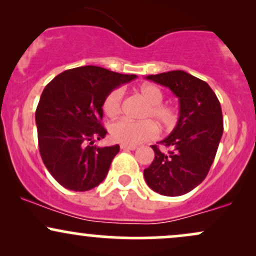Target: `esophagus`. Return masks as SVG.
Returning a JSON list of instances; mask_svg holds the SVG:
<instances>
[{"instance_id":"obj_1","label":"esophagus","mask_w":256,"mask_h":256,"mask_svg":"<svg viewBox=\"0 0 256 256\" xmlns=\"http://www.w3.org/2000/svg\"><path fill=\"white\" fill-rule=\"evenodd\" d=\"M120 148L122 149V150H134V149H137V146H128V144H122L120 146Z\"/></svg>"}]
</instances>
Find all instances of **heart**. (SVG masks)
<instances>
[{"label":"heart","mask_w":256,"mask_h":256,"mask_svg":"<svg viewBox=\"0 0 256 256\" xmlns=\"http://www.w3.org/2000/svg\"><path fill=\"white\" fill-rule=\"evenodd\" d=\"M138 91L143 101L148 104L143 110L142 118L154 119L162 128H172L177 122V110L171 106L161 104L164 100V94L160 88L154 84H143L140 85ZM122 96L124 92L122 89H114L108 92L104 101L106 116L110 118H116L119 116L122 112ZM150 119L140 120V122L120 119L113 122L110 128L112 140L122 144L134 146L152 138L158 134V128Z\"/></svg>","instance_id":"1"}]
</instances>
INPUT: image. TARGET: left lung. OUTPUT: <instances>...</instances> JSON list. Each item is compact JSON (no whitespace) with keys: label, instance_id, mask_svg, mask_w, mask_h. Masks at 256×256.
<instances>
[{"label":"left lung","instance_id":"8db88e82","mask_svg":"<svg viewBox=\"0 0 256 256\" xmlns=\"http://www.w3.org/2000/svg\"><path fill=\"white\" fill-rule=\"evenodd\" d=\"M164 85L179 100L177 125L161 140L171 150L155 152L144 179L152 190L164 196H180L204 182L212 166L224 124L220 102L206 82L184 71H170L146 77Z\"/></svg>","mask_w":256,"mask_h":256}]
</instances>
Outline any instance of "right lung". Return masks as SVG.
<instances>
[{
  "instance_id": "add662e5",
  "label": "right lung",
  "mask_w": 256,
  "mask_h": 256,
  "mask_svg": "<svg viewBox=\"0 0 256 256\" xmlns=\"http://www.w3.org/2000/svg\"><path fill=\"white\" fill-rule=\"evenodd\" d=\"M98 66L67 70L46 86L36 110L38 146L42 160L58 184L88 192L104 182L118 144L94 146L107 131L102 126L108 92L134 80Z\"/></svg>"
}]
</instances>
